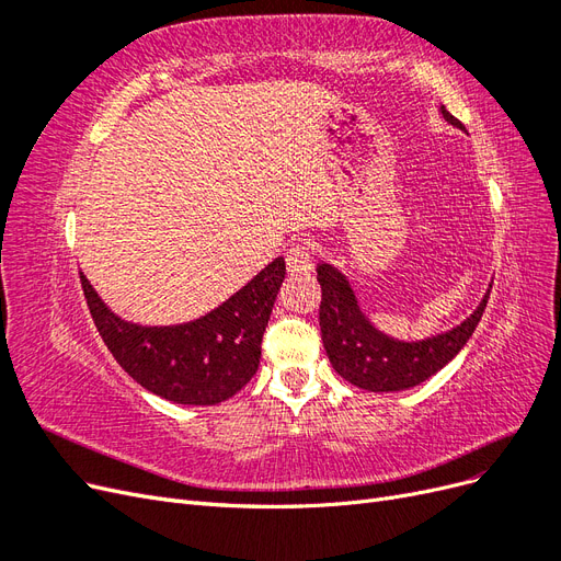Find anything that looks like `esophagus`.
I'll return each instance as SVG.
<instances>
[{"instance_id": "obj_1", "label": "esophagus", "mask_w": 561, "mask_h": 561, "mask_svg": "<svg viewBox=\"0 0 561 561\" xmlns=\"http://www.w3.org/2000/svg\"><path fill=\"white\" fill-rule=\"evenodd\" d=\"M285 264L290 274H309L313 268V250L309 243H297L285 254Z\"/></svg>"}]
</instances>
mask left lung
Listing matches in <instances>:
<instances>
[{"instance_id": "8db88e82", "label": "left lung", "mask_w": 561, "mask_h": 561, "mask_svg": "<svg viewBox=\"0 0 561 561\" xmlns=\"http://www.w3.org/2000/svg\"><path fill=\"white\" fill-rule=\"evenodd\" d=\"M443 114L449 124L463 128L445 107ZM316 271L322 287L320 334L328 358L336 375L371 393H393L419 386L443 369L466 346L489 299L486 293L470 318L445 334L428 336L423 342H398L365 318L348 280L334 266L318 264Z\"/></svg>"}]
</instances>
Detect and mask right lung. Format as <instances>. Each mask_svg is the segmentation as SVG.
Instances as JSON below:
<instances>
[{
	"mask_svg": "<svg viewBox=\"0 0 561 561\" xmlns=\"http://www.w3.org/2000/svg\"><path fill=\"white\" fill-rule=\"evenodd\" d=\"M285 278L276 257L222 307L173 328H142L114 316L81 274L83 297L105 346L128 377L178 404L225 402L252 379L262 336Z\"/></svg>",
	"mask_w": 561,
	"mask_h": 561,
	"instance_id": "right-lung-1",
	"label": "right lung"
}]
</instances>
